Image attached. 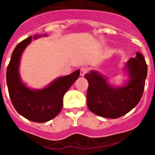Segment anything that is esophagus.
Returning <instances> with one entry per match:
<instances>
[{
    "instance_id": "1",
    "label": "esophagus",
    "mask_w": 155,
    "mask_h": 155,
    "mask_svg": "<svg viewBox=\"0 0 155 155\" xmlns=\"http://www.w3.org/2000/svg\"><path fill=\"white\" fill-rule=\"evenodd\" d=\"M87 69L86 68H81V72H80L81 76H82V77L84 76V75L87 74Z\"/></svg>"
}]
</instances>
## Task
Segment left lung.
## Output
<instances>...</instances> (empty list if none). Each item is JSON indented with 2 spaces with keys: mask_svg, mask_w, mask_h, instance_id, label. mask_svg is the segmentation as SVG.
Returning a JSON list of instances; mask_svg holds the SVG:
<instances>
[{
  "mask_svg": "<svg viewBox=\"0 0 155 155\" xmlns=\"http://www.w3.org/2000/svg\"><path fill=\"white\" fill-rule=\"evenodd\" d=\"M129 81L122 87L109 84L98 71H91L84 78L88 81L87 105L91 113L104 118L116 119L132 110L143 95L147 67L144 57L137 52L126 64Z\"/></svg>",
  "mask_w": 155,
  "mask_h": 155,
  "instance_id": "8db88e82",
  "label": "left lung"
}]
</instances>
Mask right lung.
Returning a JSON list of instances; mask_svg holds the SVG:
<instances>
[{"label":"right lung","mask_w":155,"mask_h":155,"mask_svg":"<svg viewBox=\"0 0 155 155\" xmlns=\"http://www.w3.org/2000/svg\"><path fill=\"white\" fill-rule=\"evenodd\" d=\"M40 35L29 36L16 46L7 69V84L14 107L27 120L44 123L60 113L63 107V98L67 91L78 78L80 71L67 76L60 77L47 87L39 90L31 89L21 81L19 74V63L21 54L31 39Z\"/></svg>","instance_id":"add662e5"}]
</instances>
